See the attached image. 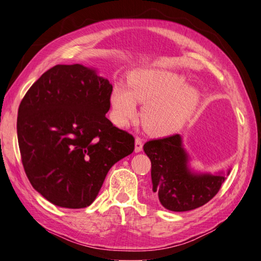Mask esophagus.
<instances>
[{"mask_svg": "<svg viewBox=\"0 0 261 261\" xmlns=\"http://www.w3.org/2000/svg\"><path fill=\"white\" fill-rule=\"evenodd\" d=\"M142 147H143V141L140 137H137L136 138V148H135V151L136 152H140L142 150Z\"/></svg>", "mask_w": 261, "mask_h": 261, "instance_id": "1", "label": "esophagus"}]
</instances>
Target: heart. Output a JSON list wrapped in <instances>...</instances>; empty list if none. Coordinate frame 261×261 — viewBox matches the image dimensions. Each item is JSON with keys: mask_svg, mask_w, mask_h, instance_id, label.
Segmentation results:
<instances>
[{"mask_svg": "<svg viewBox=\"0 0 261 261\" xmlns=\"http://www.w3.org/2000/svg\"><path fill=\"white\" fill-rule=\"evenodd\" d=\"M184 76L150 68L132 71L129 84L115 83L111 91L113 119L126 125L137 115L138 101L145 103L141 121L154 136H169L182 129L195 111L199 93L186 86Z\"/></svg>", "mask_w": 261, "mask_h": 261, "instance_id": "heart-1", "label": "heart"}]
</instances>
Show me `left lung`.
<instances>
[{
    "mask_svg": "<svg viewBox=\"0 0 261 261\" xmlns=\"http://www.w3.org/2000/svg\"><path fill=\"white\" fill-rule=\"evenodd\" d=\"M143 150L151 162L152 191L163 206L174 212L203 206L218 194L226 179L222 174H191L179 135L148 141Z\"/></svg>",
    "mask_w": 261,
    "mask_h": 261,
    "instance_id": "8db88e82",
    "label": "left lung"
}]
</instances>
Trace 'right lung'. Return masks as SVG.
<instances>
[{"instance_id": "add662e5", "label": "right lung", "mask_w": 261, "mask_h": 261, "mask_svg": "<svg viewBox=\"0 0 261 261\" xmlns=\"http://www.w3.org/2000/svg\"><path fill=\"white\" fill-rule=\"evenodd\" d=\"M112 85L80 64L56 65L22 98L18 142L32 187L55 205L92 204L108 171L135 150V137L105 114Z\"/></svg>"}]
</instances>
